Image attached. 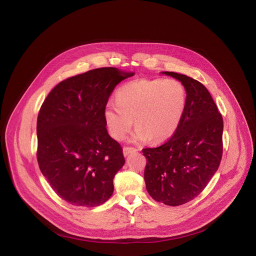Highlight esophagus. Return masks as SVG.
Returning a JSON list of instances; mask_svg holds the SVG:
<instances>
[{
	"instance_id": "obj_1",
	"label": "esophagus",
	"mask_w": 256,
	"mask_h": 256,
	"mask_svg": "<svg viewBox=\"0 0 256 256\" xmlns=\"http://www.w3.org/2000/svg\"><path fill=\"white\" fill-rule=\"evenodd\" d=\"M137 148H132V146H124V156H128V154L132 152H136Z\"/></svg>"
}]
</instances>
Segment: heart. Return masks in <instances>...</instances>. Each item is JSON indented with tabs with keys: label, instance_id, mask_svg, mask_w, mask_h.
Listing matches in <instances>:
<instances>
[{
	"label": "heart",
	"instance_id": "1",
	"mask_svg": "<svg viewBox=\"0 0 256 256\" xmlns=\"http://www.w3.org/2000/svg\"><path fill=\"white\" fill-rule=\"evenodd\" d=\"M187 104L185 86L174 78L137 80L121 86L116 100L104 108L110 135L124 139L132 126H137L134 140L162 142L180 126Z\"/></svg>",
	"mask_w": 256,
	"mask_h": 256
}]
</instances>
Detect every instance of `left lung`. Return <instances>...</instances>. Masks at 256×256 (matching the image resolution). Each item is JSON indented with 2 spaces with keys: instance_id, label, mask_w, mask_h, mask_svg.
<instances>
[{
  "instance_id": "1",
  "label": "left lung",
  "mask_w": 256,
  "mask_h": 256,
  "mask_svg": "<svg viewBox=\"0 0 256 256\" xmlns=\"http://www.w3.org/2000/svg\"><path fill=\"white\" fill-rule=\"evenodd\" d=\"M186 88L187 104L174 134L158 148H143L144 181L150 196L179 206L201 194L223 154V117L204 84L183 74L164 72Z\"/></svg>"
}]
</instances>
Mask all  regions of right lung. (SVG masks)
<instances>
[{"label":"right lung","mask_w":256,"mask_h":256,"mask_svg":"<svg viewBox=\"0 0 256 256\" xmlns=\"http://www.w3.org/2000/svg\"><path fill=\"white\" fill-rule=\"evenodd\" d=\"M134 73L112 66L69 77L44 100L38 116L40 170L58 196L95 207L113 194V179L126 160L108 134L104 108L115 86Z\"/></svg>","instance_id":"1"}]
</instances>
